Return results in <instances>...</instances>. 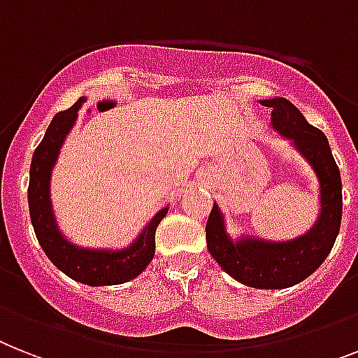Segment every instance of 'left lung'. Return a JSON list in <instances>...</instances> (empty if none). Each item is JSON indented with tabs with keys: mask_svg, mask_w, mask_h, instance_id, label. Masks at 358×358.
Wrapping results in <instances>:
<instances>
[{
	"mask_svg": "<svg viewBox=\"0 0 358 358\" xmlns=\"http://www.w3.org/2000/svg\"><path fill=\"white\" fill-rule=\"evenodd\" d=\"M273 109V128L289 137L320 181V217L307 234L291 241L243 238L232 241L214 203L206 221V247L220 267L238 282L256 289H285L311 276L331 252L341 230L342 181L326 135L303 119L285 99L262 100Z\"/></svg>",
	"mask_w": 358,
	"mask_h": 358,
	"instance_id": "obj_1",
	"label": "left lung"
}]
</instances>
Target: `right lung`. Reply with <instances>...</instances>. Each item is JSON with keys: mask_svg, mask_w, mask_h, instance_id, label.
<instances>
[{"mask_svg": "<svg viewBox=\"0 0 358 358\" xmlns=\"http://www.w3.org/2000/svg\"><path fill=\"white\" fill-rule=\"evenodd\" d=\"M84 100V96H80L75 106L56 113L47 128L45 137L41 138V143L34 150L31 162V181H29V212L41 249L62 273H66L76 282L93 287L119 285L138 276L153 259L155 230L162 217L166 215L168 208H162L153 215L152 221L143 230V234L135 239V243L122 250L80 249L60 234L51 210L49 181L62 144L66 141L69 129L73 128Z\"/></svg>", "mask_w": 358, "mask_h": 358, "instance_id": "1", "label": "right lung"}]
</instances>
